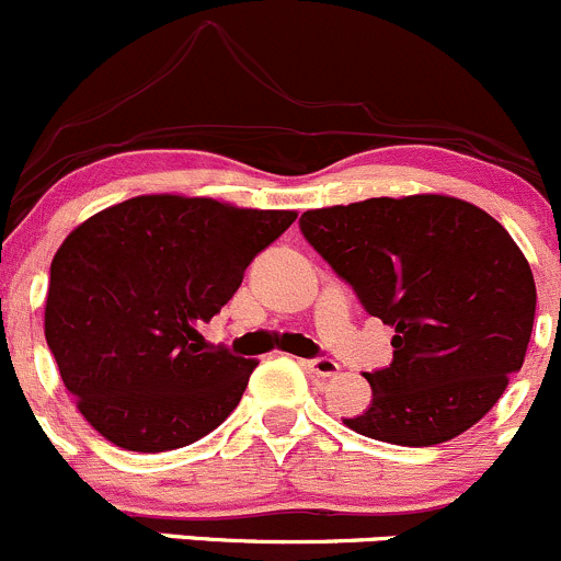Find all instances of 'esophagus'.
<instances>
[{"label": "esophagus", "mask_w": 561, "mask_h": 561, "mask_svg": "<svg viewBox=\"0 0 561 561\" xmlns=\"http://www.w3.org/2000/svg\"><path fill=\"white\" fill-rule=\"evenodd\" d=\"M305 368L310 370V374H316V376H335L337 370H341V365L335 363V359H330V357H316V359H305Z\"/></svg>", "instance_id": "obj_1"}]
</instances>
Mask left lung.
Returning <instances> with one entry per match:
<instances>
[{"label":"left lung","mask_w":561,"mask_h":561,"mask_svg":"<svg viewBox=\"0 0 561 561\" xmlns=\"http://www.w3.org/2000/svg\"><path fill=\"white\" fill-rule=\"evenodd\" d=\"M305 240L396 330L390 368L357 434L403 447L450 442L480 423L520 370L537 288L526 256L485 209L442 193L308 209Z\"/></svg>","instance_id":"left-lung-1"}]
</instances>
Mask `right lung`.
Segmentation results:
<instances>
[{
  "label": "right lung",
  "mask_w": 561,
  "mask_h": 561,
  "mask_svg": "<svg viewBox=\"0 0 561 561\" xmlns=\"http://www.w3.org/2000/svg\"><path fill=\"white\" fill-rule=\"evenodd\" d=\"M294 220V209L152 193L65 237L51 262L46 341L103 439L133 453L176 450L234 412L259 363L209 346L202 327Z\"/></svg>",
  "instance_id": "right-lung-1"
}]
</instances>
